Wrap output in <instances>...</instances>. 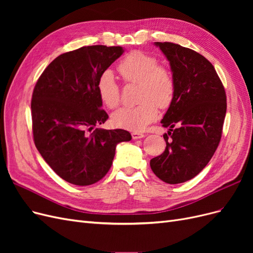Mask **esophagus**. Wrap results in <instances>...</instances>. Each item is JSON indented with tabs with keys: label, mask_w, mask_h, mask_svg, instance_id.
Masks as SVG:
<instances>
[{
	"label": "esophagus",
	"mask_w": 253,
	"mask_h": 253,
	"mask_svg": "<svg viewBox=\"0 0 253 253\" xmlns=\"http://www.w3.org/2000/svg\"><path fill=\"white\" fill-rule=\"evenodd\" d=\"M145 135L142 134V133H138V132H133L132 133V138L133 139H140V138H143Z\"/></svg>",
	"instance_id": "esophagus-1"
}]
</instances>
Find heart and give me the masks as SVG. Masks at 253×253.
Returning a JSON list of instances; mask_svg holds the SVG:
<instances>
[{"instance_id": "obj_1", "label": "heart", "mask_w": 253, "mask_h": 253, "mask_svg": "<svg viewBox=\"0 0 253 253\" xmlns=\"http://www.w3.org/2000/svg\"><path fill=\"white\" fill-rule=\"evenodd\" d=\"M118 72L126 83H137L136 106H127L115 112L113 124L128 131L140 132L157 117V106L167 109L175 95L172 72L158 64V59L141 50L128 52L118 64ZM96 88L101 102L108 109H116L120 103V86L111 71L103 72L97 80Z\"/></svg>"}]
</instances>
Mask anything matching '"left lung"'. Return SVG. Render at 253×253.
Returning a JSON list of instances; mask_svg holds the SVG:
<instances>
[{
    "mask_svg": "<svg viewBox=\"0 0 253 253\" xmlns=\"http://www.w3.org/2000/svg\"><path fill=\"white\" fill-rule=\"evenodd\" d=\"M155 44L170 61L175 95L162 120L169 127L166 150L150 166L159 179L175 185L195 177L215 153L227 98L215 68L201 53L171 42Z\"/></svg>",
    "mask_w": 253,
    "mask_h": 253,
    "instance_id": "obj_1",
    "label": "left lung"
}]
</instances>
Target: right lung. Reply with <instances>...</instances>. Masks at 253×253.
Returning <instances> with one entry per match:
<instances>
[{
  "label": "right lung",
  "instance_id": "add662e5",
  "mask_svg": "<svg viewBox=\"0 0 253 253\" xmlns=\"http://www.w3.org/2000/svg\"><path fill=\"white\" fill-rule=\"evenodd\" d=\"M120 46L91 45L57 57L38 79L32 98L36 148L61 178L76 186L102 179L116 145L129 141L126 129L93 128L108 120L96 83L118 59Z\"/></svg>",
  "mask_w": 253,
  "mask_h": 253
}]
</instances>
